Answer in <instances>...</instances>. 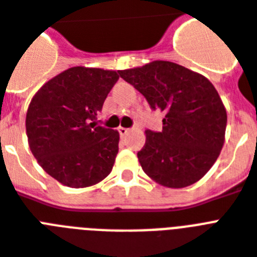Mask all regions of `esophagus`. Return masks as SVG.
<instances>
[{
  "label": "esophagus",
  "instance_id": "1",
  "mask_svg": "<svg viewBox=\"0 0 257 257\" xmlns=\"http://www.w3.org/2000/svg\"><path fill=\"white\" fill-rule=\"evenodd\" d=\"M128 132H129L128 128H124V126H120V128H118V133H120V136H125V135H126Z\"/></svg>",
  "mask_w": 257,
  "mask_h": 257
}]
</instances>
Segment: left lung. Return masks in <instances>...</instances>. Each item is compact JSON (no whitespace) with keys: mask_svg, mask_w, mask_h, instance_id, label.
<instances>
[{"mask_svg":"<svg viewBox=\"0 0 257 257\" xmlns=\"http://www.w3.org/2000/svg\"><path fill=\"white\" fill-rule=\"evenodd\" d=\"M118 73L164 114L161 132L145 131V145L137 153L143 171L163 187L199 181L225 140L227 110L215 86L203 74L160 60Z\"/></svg>","mask_w":257,"mask_h":257,"instance_id":"8db88e82","label":"left lung"}]
</instances>
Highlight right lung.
<instances>
[{"mask_svg": "<svg viewBox=\"0 0 257 257\" xmlns=\"http://www.w3.org/2000/svg\"><path fill=\"white\" fill-rule=\"evenodd\" d=\"M118 72L73 66L38 89L26 112L29 148L41 168L62 185L86 188L110 173L117 131L97 125V112Z\"/></svg>", "mask_w": 257, "mask_h": 257, "instance_id": "1", "label": "right lung"}]
</instances>
